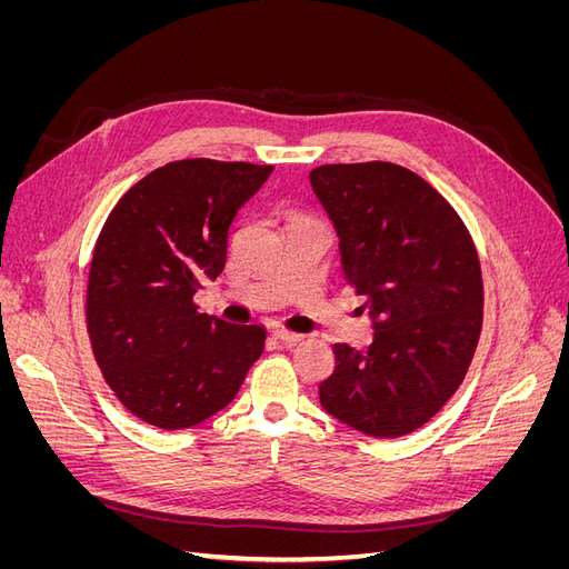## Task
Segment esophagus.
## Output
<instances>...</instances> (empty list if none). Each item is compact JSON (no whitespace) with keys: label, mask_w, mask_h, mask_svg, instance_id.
<instances>
[{"label":"esophagus","mask_w":569,"mask_h":569,"mask_svg":"<svg viewBox=\"0 0 569 569\" xmlns=\"http://www.w3.org/2000/svg\"><path fill=\"white\" fill-rule=\"evenodd\" d=\"M274 339L278 341H284V343H297V341H301V335L299 332H289V330H284V327H272V332H270Z\"/></svg>","instance_id":"esophagus-1"}]
</instances>
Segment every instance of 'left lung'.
I'll return each instance as SVG.
<instances>
[{"mask_svg":"<svg viewBox=\"0 0 569 569\" xmlns=\"http://www.w3.org/2000/svg\"><path fill=\"white\" fill-rule=\"evenodd\" d=\"M308 178L375 330L366 351L335 343L320 403L368 437L416 432L456 393L477 349L485 287L472 237L403 166L332 163Z\"/></svg>","mask_w":569,"mask_h":569,"instance_id":"8db88e82","label":"left lung"}]
</instances>
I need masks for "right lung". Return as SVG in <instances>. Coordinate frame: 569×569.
I'll return each mask as SVG.
<instances>
[{"instance_id": "add662e5", "label": "right lung", "mask_w": 569, "mask_h": 569, "mask_svg": "<svg viewBox=\"0 0 569 569\" xmlns=\"http://www.w3.org/2000/svg\"><path fill=\"white\" fill-rule=\"evenodd\" d=\"M272 166L184 159L132 184L97 239L88 332L104 380L132 416L184 429L226 408L263 353L266 327L197 311L226 268L237 211Z\"/></svg>"}]
</instances>
